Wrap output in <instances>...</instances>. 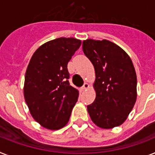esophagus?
I'll return each instance as SVG.
<instances>
[{
	"instance_id": "1",
	"label": "esophagus",
	"mask_w": 155,
	"mask_h": 155,
	"mask_svg": "<svg viewBox=\"0 0 155 155\" xmlns=\"http://www.w3.org/2000/svg\"><path fill=\"white\" fill-rule=\"evenodd\" d=\"M89 87V84H87V83H85V84L83 85V87H81V90L82 91H84V90H86V89H87Z\"/></svg>"
}]
</instances>
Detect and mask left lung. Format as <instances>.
Wrapping results in <instances>:
<instances>
[{"label":"left lung","instance_id":"8db88e82","mask_svg":"<svg viewBox=\"0 0 155 155\" xmlns=\"http://www.w3.org/2000/svg\"><path fill=\"white\" fill-rule=\"evenodd\" d=\"M83 51L95 71L96 96L87 106L91 119L104 129L120 126L127 119L137 98L136 72L130 56L107 40L84 41Z\"/></svg>","mask_w":155,"mask_h":155}]
</instances>
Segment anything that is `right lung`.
Returning <instances> with one entry per match:
<instances>
[{
  "label": "right lung",
  "instance_id": "add662e5",
  "mask_svg": "<svg viewBox=\"0 0 155 155\" xmlns=\"http://www.w3.org/2000/svg\"><path fill=\"white\" fill-rule=\"evenodd\" d=\"M81 45L75 38L55 39L32 55L25 73L24 95L33 119L50 130L68 122L79 91L69 84L68 63Z\"/></svg>",
  "mask_w": 155,
  "mask_h": 155
}]
</instances>
